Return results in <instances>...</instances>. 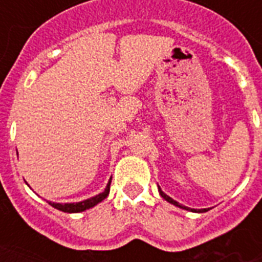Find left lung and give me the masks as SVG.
<instances>
[{
	"instance_id": "8db88e82",
	"label": "left lung",
	"mask_w": 262,
	"mask_h": 262,
	"mask_svg": "<svg viewBox=\"0 0 262 262\" xmlns=\"http://www.w3.org/2000/svg\"><path fill=\"white\" fill-rule=\"evenodd\" d=\"M159 193H160V195H162V197H163V199L166 200V201H168V203H170V204H174L175 207H179V208H182V209H186V211H191V212H207V211H209V208H208V209H207V208H205V209H199V211H197V209H191V208L185 207V205H182V204L177 203L175 200H172L171 197H170V195L164 194L160 187H159Z\"/></svg>"
}]
</instances>
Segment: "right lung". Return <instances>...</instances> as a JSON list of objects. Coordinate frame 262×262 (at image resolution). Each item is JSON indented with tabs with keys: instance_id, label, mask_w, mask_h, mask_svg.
I'll return each instance as SVG.
<instances>
[{
	"instance_id": "add662e5",
	"label": "right lung",
	"mask_w": 262,
	"mask_h": 262,
	"mask_svg": "<svg viewBox=\"0 0 262 262\" xmlns=\"http://www.w3.org/2000/svg\"><path fill=\"white\" fill-rule=\"evenodd\" d=\"M110 183L111 179L107 183L106 189L102 193H99L98 195H95V197H91V199L84 200V201H80V203H67V204H59V203H49L51 207H54L55 209H59V211L62 212H68V213H77V212H83L87 211L90 208L95 207L96 204L102 203L103 200L106 199L108 193H110Z\"/></svg>"
}]
</instances>
